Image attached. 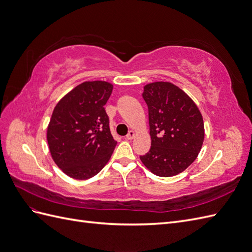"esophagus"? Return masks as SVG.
Here are the masks:
<instances>
[{"label":"esophagus","instance_id":"1","mask_svg":"<svg viewBox=\"0 0 252 252\" xmlns=\"http://www.w3.org/2000/svg\"><path fill=\"white\" fill-rule=\"evenodd\" d=\"M134 136H135V132H134L133 130H130V131L128 132V134L126 135V139H127V140H132V139L134 138Z\"/></svg>","mask_w":252,"mask_h":252}]
</instances>
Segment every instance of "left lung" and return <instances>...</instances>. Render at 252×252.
I'll return each instance as SVG.
<instances>
[{
    "instance_id": "1",
    "label": "left lung",
    "mask_w": 252,
    "mask_h": 252,
    "mask_svg": "<svg viewBox=\"0 0 252 252\" xmlns=\"http://www.w3.org/2000/svg\"><path fill=\"white\" fill-rule=\"evenodd\" d=\"M142 95L148 106L151 147L140 158L158 177H173L191 165L201 151L203 117L192 98L172 83L147 84Z\"/></svg>"
}]
</instances>
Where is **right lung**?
<instances>
[{
    "mask_svg": "<svg viewBox=\"0 0 252 252\" xmlns=\"http://www.w3.org/2000/svg\"><path fill=\"white\" fill-rule=\"evenodd\" d=\"M113 85L84 82L64 95L53 109L47 142L53 161L68 177L88 180L108 163L117 146L104 106Z\"/></svg>",
    "mask_w": 252,
    "mask_h": 252,
    "instance_id": "obj_1",
    "label": "right lung"
}]
</instances>
